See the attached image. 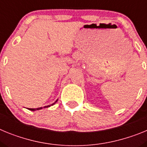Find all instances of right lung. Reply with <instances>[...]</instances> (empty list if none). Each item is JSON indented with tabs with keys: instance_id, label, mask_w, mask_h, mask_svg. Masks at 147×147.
<instances>
[{
	"instance_id": "add662e5",
	"label": "right lung",
	"mask_w": 147,
	"mask_h": 147,
	"mask_svg": "<svg viewBox=\"0 0 147 147\" xmlns=\"http://www.w3.org/2000/svg\"><path fill=\"white\" fill-rule=\"evenodd\" d=\"M57 102V101H56L55 102H54V103H53L52 105H48V106H45V107H50V106H51V105H54V104L56 103V102ZM41 109H42V107H38V108H28V110H32V111H34V110H41Z\"/></svg>"
}]
</instances>
